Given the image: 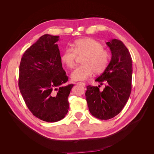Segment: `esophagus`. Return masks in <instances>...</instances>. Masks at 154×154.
<instances>
[{
	"label": "esophagus",
	"mask_w": 154,
	"mask_h": 154,
	"mask_svg": "<svg viewBox=\"0 0 154 154\" xmlns=\"http://www.w3.org/2000/svg\"><path fill=\"white\" fill-rule=\"evenodd\" d=\"M77 84H82L83 86H85V83H83V82H78Z\"/></svg>",
	"instance_id": "1"
}]
</instances>
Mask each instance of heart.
Here are the masks:
<instances>
[{
	"mask_svg": "<svg viewBox=\"0 0 154 154\" xmlns=\"http://www.w3.org/2000/svg\"><path fill=\"white\" fill-rule=\"evenodd\" d=\"M77 56H83L82 66L72 71L70 77L74 81H84L91 77L94 72L99 74L106 69L109 62L110 53L102 45L92 38L79 39L73 48H67L61 55V62L67 68L74 66Z\"/></svg>",
	"mask_w": 154,
	"mask_h": 154,
	"instance_id": "b5f03b06",
	"label": "heart"
}]
</instances>
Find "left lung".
Instances as JSON below:
<instances>
[{"label":"left lung","instance_id":"left-lung-1","mask_svg":"<svg viewBox=\"0 0 154 154\" xmlns=\"http://www.w3.org/2000/svg\"><path fill=\"white\" fill-rule=\"evenodd\" d=\"M106 44L112 53L111 60L95 81L105 84L103 91L88 85L85 98L91 114L100 120L114 117L122 111L132 89V63L127 48L122 41L112 39ZM100 87V85L99 86Z\"/></svg>","mask_w":154,"mask_h":154}]
</instances>
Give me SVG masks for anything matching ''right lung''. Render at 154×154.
Wrapping results in <instances>:
<instances>
[{
    "mask_svg": "<svg viewBox=\"0 0 154 154\" xmlns=\"http://www.w3.org/2000/svg\"><path fill=\"white\" fill-rule=\"evenodd\" d=\"M59 36L45 34L24 52L19 66V87L32 114L55 122L68 112V97L74 84L63 85L68 77L62 68L56 42Z\"/></svg>",
    "mask_w": 154,
    "mask_h": 154,
    "instance_id": "right-lung-1",
    "label": "right lung"
}]
</instances>
